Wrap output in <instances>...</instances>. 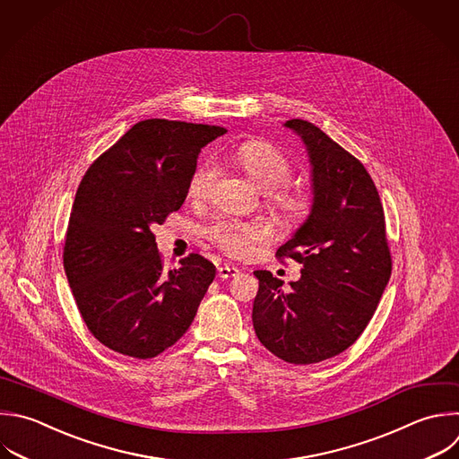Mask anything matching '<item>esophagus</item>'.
<instances>
[{"mask_svg": "<svg viewBox=\"0 0 459 459\" xmlns=\"http://www.w3.org/2000/svg\"><path fill=\"white\" fill-rule=\"evenodd\" d=\"M240 271L235 267V265H222V267H219L217 269V276L221 278V280H228V278H233V276H237Z\"/></svg>", "mask_w": 459, "mask_h": 459, "instance_id": "1", "label": "esophagus"}]
</instances>
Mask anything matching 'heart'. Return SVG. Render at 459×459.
<instances>
[{"label": "heart", "instance_id": "b5f03b06", "mask_svg": "<svg viewBox=\"0 0 459 459\" xmlns=\"http://www.w3.org/2000/svg\"><path fill=\"white\" fill-rule=\"evenodd\" d=\"M231 156L258 188L267 190V204L281 219L298 222L308 213V194L285 185L292 174V165L278 147L269 142H244ZM217 172V163L212 160L197 165L188 181V195L192 199L208 197L215 185ZM204 235L228 255L247 256L256 246L267 242L271 231L262 222L217 219L204 230Z\"/></svg>", "mask_w": 459, "mask_h": 459}]
</instances>
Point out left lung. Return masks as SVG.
Listing matches in <instances>:
<instances>
[{
	"mask_svg": "<svg viewBox=\"0 0 459 459\" xmlns=\"http://www.w3.org/2000/svg\"><path fill=\"white\" fill-rule=\"evenodd\" d=\"M307 145L312 208L276 258L301 264L283 289L255 271L253 326L260 342L290 364L335 357L364 332L391 276L384 208L364 165L310 122H285Z\"/></svg>",
	"mask_w": 459,
	"mask_h": 459,
	"instance_id": "left-lung-1",
	"label": "left lung"
}]
</instances>
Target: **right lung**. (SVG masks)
Segmentation results:
<instances>
[{
    "instance_id": "right-lung-1",
    "label": "right lung",
    "mask_w": 459,
    "mask_h": 459,
    "mask_svg": "<svg viewBox=\"0 0 459 459\" xmlns=\"http://www.w3.org/2000/svg\"><path fill=\"white\" fill-rule=\"evenodd\" d=\"M224 127L151 118L84 174L65 238V271L88 330L104 346L152 359L192 325L215 278L197 253L165 273L152 228L181 208L204 145Z\"/></svg>"
}]
</instances>
